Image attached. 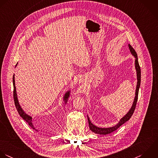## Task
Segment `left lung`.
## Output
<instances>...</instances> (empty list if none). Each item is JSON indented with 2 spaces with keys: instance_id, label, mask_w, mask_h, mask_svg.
Segmentation results:
<instances>
[{
  "instance_id": "1",
  "label": "left lung",
  "mask_w": 158,
  "mask_h": 158,
  "mask_svg": "<svg viewBox=\"0 0 158 158\" xmlns=\"http://www.w3.org/2000/svg\"><path fill=\"white\" fill-rule=\"evenodd\" d=\"M129 47L130 49V51L131 52L132 54L135 56V68H136V71H137V88H136V92H135V97L134 98V101L133 103V105L131 108V110H129V111L126 114V116H124V117H123L119 121V123L116 124L115 126L112 127H109V128H100L98 127L95 126H94L90 121L88 116H87V118H88V122H89V127L90 129L94 133L97 134H101V135H106L108 134H110L115 131H116L121 126H122L123 124H124L125 123H126L127 121H128L130 118L132 117L135 107H136V105H137V100H138V95H139V88L140 86V82H141V69H140V67L139 63V61H138V58H137V54L135 52V50L134 49V48L130 45L129 44Z\"/></svg>"
}]
</instances>
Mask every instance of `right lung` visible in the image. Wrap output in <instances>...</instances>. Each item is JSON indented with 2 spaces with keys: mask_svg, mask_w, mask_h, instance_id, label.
I'll return each mask as SVG.
<instances>
[{
  "mask_svg": "<svg viewBox=\"0 0 158 158\" xmlns=\"http://www.w3.org/2000/svg\"><path fill=\"white\" fill-rule=\"evenodd\" d=\"M13 98H14V102H15V105L16 106V108L19 114V116L29 124V126L30 127H31V128H32L33 129H35L33 126L32 124V118L31 116H29V115L26 114L24 111L22 110V108H21V106H19V104L18 103V98H17V95H16V87H15V77H14V75L13 77ZM69 96V91L66 92L64 97V100L66 101V102H67V100Z\"/></svg>",
  "mask_w": 158,
  "mask_h": 158,
  "instance_id": "right-lung-1",
  "label": "right lung"
}]
</instances>
